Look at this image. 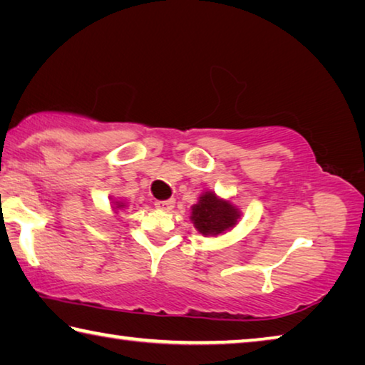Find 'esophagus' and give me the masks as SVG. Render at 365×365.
Returning a JSON list of instances; mask_svg holds the SVG:
<instances>
[{"label": "esophagus", "mask_w": 365, "mask_h": 365, "mask_svg": "<svg viewBox=\"0 0 365 365\" xmlns=\"http://www.w3.org/2000/svg\"><path fill=\"white\" fill-rule=\"evenodd\" d=\"M174 205H175L174 200H164V201L154 202V206H156L159 211H165V212L172 211V209H174Z\"/></svg>", "instance_id": "obj_1"}]
</instances>
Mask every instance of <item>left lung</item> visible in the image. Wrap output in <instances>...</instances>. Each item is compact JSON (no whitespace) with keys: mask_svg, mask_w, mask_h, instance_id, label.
<instances>
[{"mask_svg":"<svg viewBox=\"0 0 365 365\" xmlns=\"http://www.w3.org/2000/svg\"><path fill=\"white\" fill-rule=\"evenodd\" d=\"M190 219L202 237H219L237 227L242 211L230 197H222L215 191L206 190L191 206Z\"/></svg>","mask_w":365,"mask_h":365,"instance_id":"1","label":"left lung"}]
</instances>
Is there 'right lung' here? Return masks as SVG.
<instances>
[{
    "label": "right lung",
    "instance_id": "add662e5",
    "mask_svg": "<svg viewBox=\"0 0 365 365\" xmlns=\"http://www.w3.org/2000/svg\"><path fill=\"white\" fill-rule=\"evenodd\" d=\"M127 206V201H123L122 197H110V207H113L114 212H119L120 209H125Z\"/></svg>",
    "mask_w": 365,
    "mask_h": 365
}]
</instances>
